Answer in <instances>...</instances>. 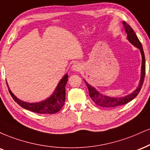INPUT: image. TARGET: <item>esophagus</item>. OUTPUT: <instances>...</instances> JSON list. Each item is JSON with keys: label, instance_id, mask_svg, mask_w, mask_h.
Here are the masks:
<instances>
[{"label": "esophagus", "instance_id": "1", "mask_svg": "<svg viewBox=\"0 0 150 150\" xmlns=\"http://www.w3.org/2000/svg\"><path fill=\"white\" fill-rule=\"evenodd\" d=\"M71 69L74 71H80L81 69V66L80 63L75 62L74 64L72 65Z\"/></svg>", "mask_w": 150, "mask_h": 150}]
</instances>
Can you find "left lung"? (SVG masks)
<instances>
[{
	"label": "left lung",
	"mask_w": 150,
	"mask_h": 150,
	"mask_svg": "<svg viewBox=\"0 0 150 150\" xmlns=\"http://www.w3.org/2000/svg\"><path fill=\"white\" fill-rule=\"evenodd\" d=\"M123 25H124V29L127 33V39L129 40L131 43L133 44L134 46L140 49V52L142 55V67H141V76H140V81L139 83V85L136 89L133 91V93H131L128 96L121 97V98H113V97H110L107 96H104L101 93L98 92L97 90L93 88V86L89 85L86 81H84L86 83L88 88L89 91V96L91 98L94 102L96 105L98 106L107 107V108H111V107H115L120 105H125L129 103L132 100L138 95L139 92L141 90L144 82V79L145 76V54H144L143 48H142V44L139 40L138 36H136L135 33L133 31V29L131 27V26L128 25L126 22H123Z\"/></svg>",
	"instance_id": "obj_1"
}]
</instances>
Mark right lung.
<instances>
[{
	"mask_svg": "<svg viewBox=\"0 0 150 150\" xmlns=\"http://www.w3.org/2000/svg\"><path fill=\"white\" fill-rule=\"evenodd\" d=\"M68 81V75L65 74L62 79H61L60 81L59 82L58 85L54 90V93L50 97L43 101L40 102V103H26V102L22 101L16 97L12 91L9 88L8 83V86L9 92L11 95L12 98L13 100L20 105L23 108L26 110H30L31 112H36L38 114H54L57 113L61 110L62 107H63L65 101V95H66V91H65V86Z\"/></svg>",
	"mask_w": 150,
	"mask_h": 150,
	"instance_id": "obj_1",
	"label": "right lung"
}]
</instances>
